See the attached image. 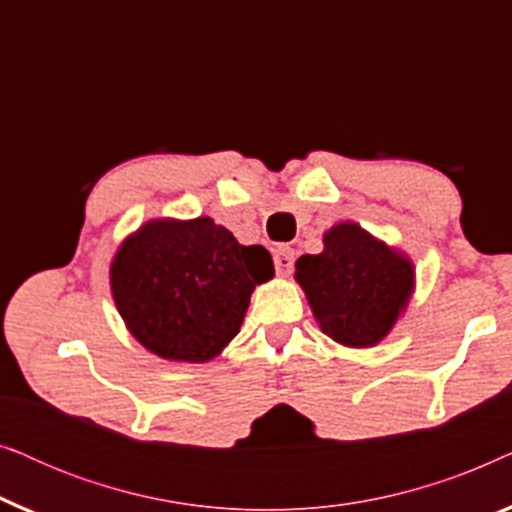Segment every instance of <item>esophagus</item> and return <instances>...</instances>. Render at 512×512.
<instances>
[{
    "label": "esophagus",
    "mask_w": 512,
    "mask_h": 512,
    "mask_svg": "<svg viewBox=\"0 0 512 512\" xmlns=\"http://www.w3.org/2000/svg\"><path fill=\"white\" fill-rule=\"evenodd\" d=\"M272 261H275V270L277 275H289L291 268H293V261H296V251L291 247H279L275 249V254H272Z\"/></svg>",
    "instance_id": "34e87169"
}]
</instances>
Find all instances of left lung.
Here are the masks:
<instances>
[{"label":"left lung","instance_id":"obj_1","mask_svg":"<svg viewBox=\"0 0 512 512\" xmlns=\"http://www.w3.org/2000/svg\"><path fill=\"white\" fill-rule=\"evenodd\" d=\"M321 254L296 261L319 328L349 347H373L394 326L412 293V265L356 223H340L324 237Z\"/></svg>","mask_w":512,"mask_h":512}]
</instances>
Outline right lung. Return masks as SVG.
<instances>
[{
  "label": "right lung",
  "mask_w": 512,
  "mask_h": 512,
  "mask_svg": "<svg viewBox=\"0 0 512 512\" xmlns=\"http://www.w3.org/2000/svg\"><path fill=\"white\" fill-rule=\"evenodd\" d=\"M275 275L212 219L151 221L118 249L111 291L130 333L172 361H209L240 333L256 284Z\"/></svg>",
  "instance_id": "obj_1"
}]
</instances>
